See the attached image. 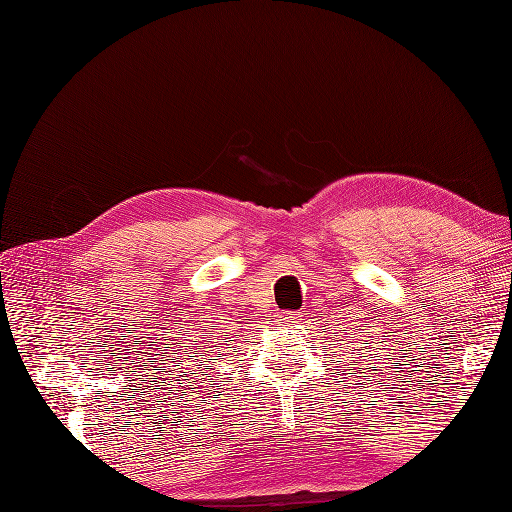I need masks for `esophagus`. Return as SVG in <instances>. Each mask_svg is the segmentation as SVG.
I'll use <instances>...</instances> for the list:
<instances>
[{"label":"esophagus","instance_id":"34e87169","mask_svg":"<svg viewBox=\"0 0 512 512\" xmlns=\"http://www.w3.org/2000/svg\"><path fill=\"white\" fill-rule=\"evenodd\" d=\"M284 322H288V324H294V322H299L301 318H299V314H294V312H284L282 316H280Z\"/></svg>","mask_w":512,"mask_h":512}]
</instances>
